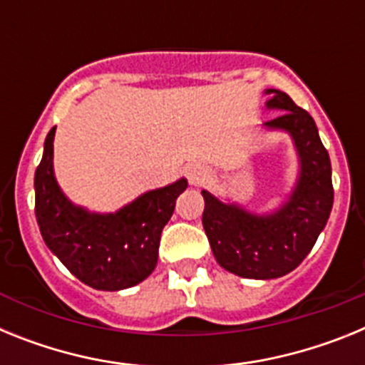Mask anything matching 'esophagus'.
<instances>
[{"label":"esophagus","instance_id":"34e87169","mask_svg":"<svg viewBox=\"0 0 365 365\" xmlns=\"http://www.w3.org/2000/svg\"><path fill=\"white\" fill-rule=\"evenodd\" d=\"M186 179H188V182L192 186H199L206 179V170L202 166H199V164H190L186 168Z\"/></svg>","mask_w":365,"mask_h":365}]
</instances>
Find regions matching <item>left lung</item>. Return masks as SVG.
Returning <instances> with one entry per match:
<instances>
[{
	"instance_id": "left-lung-1",
	"label": "left lung",
	"mask_w": 365,
	"mask_h": 365,
	"mask_svg": "<svg viewBox=\"0 0 365 365\" xmlns=\"http://www.w3.org/2000/svg\"><path fill=\"white\" fill-rule=\"evenodd\" d=\"M267 109L282 111L265 122L269 131H285L298 155V179L272 212L254 214L202 190L205 227L212 252L228 272L248 279H274L292 272L314 247L333 208L331 160L314 120L287 93L265 89Z\"/></svg>"
}]
</instances>
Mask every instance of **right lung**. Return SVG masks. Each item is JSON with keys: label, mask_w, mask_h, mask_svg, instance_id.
<instances>
[{"label": "right lung", "mask_w": 365, "mask_h": 365, "mask_svg": "<svg viewBox=\"0 0 365 365\" xmlns=\"http://www.w3.org/2000/svg\"><path fill=\"white\" fill-rule=\"evenodd\" d=\"M49 131L34 173L36 221L51 252L86 285L96 291H122L144 282L157 267L163 228L188 180H175L138 195L117 212L100 214L74 205L54 177Z\"/></svg>", "instance_id": "1"}]
</instances>
